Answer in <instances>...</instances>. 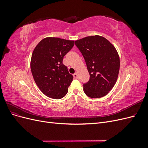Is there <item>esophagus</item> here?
Returning <instances> with one entry per match:
<instances>
[{"label":"esophagus","instance_id":"esophagus-1","mask_svg":"<svg viewBox=\"0 0 148 148\" xmlns=\"http://www.w3.org/2000/svg\"><path fill=\"white\" fill-rule=\"evenodd\" d=\"M73 76L74 78H75V79H77V78H78V73H74V74L73 75Z\"/></svg>","mask_w":148,"mask_h":148}]
</instances>
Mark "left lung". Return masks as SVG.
Returning <instances> with one entry per match:
<instances>
[{"label":"left lung","mask_w":148,"mask_h":148,"mask_svg":"<svg viewBox=\"0 0 148 148\" xmlns=\"http://www.w3.org/2000/svg\"><path fill=\"white\" fill-rule=\"evenodd\" d=\"M86 62L90 78L83 91L91 98L107 95L117 82L120 57L115 47L106 38L95 35L75 41Z\"/></svg>","instance_id":"left-lung-1"}]
</instances>
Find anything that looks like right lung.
<instances>
[{"label": "right lung", "instance_id": "right-lung-1", "mask_svg": "<svg viewBox=\"0 0 148 148\" xmlns=\"http://www.w3.org/2000/svg\"><path fill=\"white\" fill-rule=\"evenodd\" d=\"M74 44V41L47 37L35 47L30 62L31 73L37 86L46 96L59 99L68 92L73 77L62 62Z\"/></svg>", "mask_w": 148, "mask_h": 148}]
</instances>
